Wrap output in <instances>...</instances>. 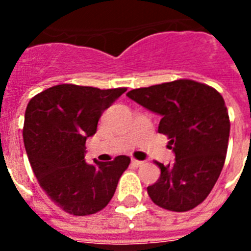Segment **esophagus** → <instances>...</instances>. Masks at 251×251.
Returning <instances> with one entry per match:
<instances>
[{
  "label": "esophagus",
  "instance_id": "esophagus-1",
  "mask_svg": "<svg viewBox=\"0 0 251 251\" xmlns=\"http://www.w3.org/2000/svg\"><path fill=\"white\" fill-rule=\"evenodd\" d=\"M131 165L133 167H142L143 165V161L142 160H137V159H131Z\"/></svg>",
  "mask_w": 251,
  "mask_h": 251
}]
</instances>
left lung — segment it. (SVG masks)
<instances>
[{
	"label": "left lung",
	"instance_id": "1",
	"mask_svg": "<svg viewBox=\"0 0 251 251\" xmlns=\"http://www.w3.org/2000/svg\"><path fill=\"white\" fill-rule=\"evenodd\" d=\"M131 100L160 114L159 133L167 135L176 155L160 168V177L147 187L161 208L185 212L204 201L226 161L230 122L226 101L214 87L191 79L134 88Z\"/></svg>",
	"mask_w": 251,
	"mask_h": 251
}]
</instances>
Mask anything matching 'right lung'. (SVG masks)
Returning a JSON list of instances; mask_svg holds the SVG:
<instances>
[{
	"instance_id": "add662e5",
	"label": "right lung",
	"mask_w": 251,
	"mask_h": 251,
	"mask_svg": "<svg viewBox=\"0 0 251 251\" xmlns=\"http://www.w3.org/2000/svg\"><path fill=\"white\" fill-rule=\"evenodd\" d=\"M125 91L64 83L29 100L23 126L29 164L45 194L68 214L87 216L101 211L129 167L125 155L108 163L84 160L86 139L96 133L102 112Z\"/></svg>"
}]
</instances>
